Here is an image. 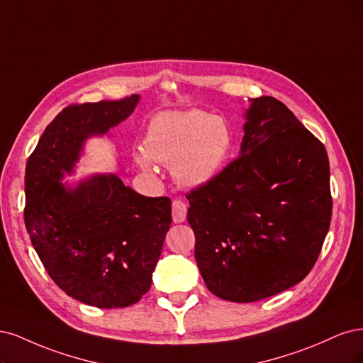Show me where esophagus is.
<instances>
[{"label":"esophagus","instance_id":"esophagus-1","mask_svg":"<svg viewBox=\"0 0 363 363\" xmlns=\"http://www.w3.org/2000/svg\"><path fill=\"white\" fill-rule=\"evenodd\" d=\"M172 216H173L174 223H182L186 217V205L182 201H173Z\"/></svg>","mask_w":363,"mask_h":363}]
</instances>
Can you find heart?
<instances>
[{
	"instance_id": "heart-1",
	"label": "heart",
	"mask_w": 363,
	"mask_h": 363,
	"mask_svg": "<svg viewBox=\"0 0 363 363\" xmlns=\"http://www.w3.org/2000/svg\"><path fill=\"white\" fill-rule=\"evenodd\" d=\"M232 146L228 123L205 111H164L149 122L145 149L134 160L140 167L154 169V159L172 166L173 178L186 189L211 181L223 167Z\"/></svg>"
}]
</instances>
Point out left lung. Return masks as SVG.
<instances>
[{"label": "left lung", "instance_id": "1", "mask_svg": "<svg viewBox=\"0 0 363 363\" xmlns=\"http://www.w3.org/2000/svg\"><path fill=\"white\" fill-rule=\"evenodd\" d=\"M244 116L240 157L186 194L206 288L237 303L301 282L332 218L324 145L273 96L252 99Z\"/></svg>", "mask_w": 363, "mask_h": 363}]
</instances>
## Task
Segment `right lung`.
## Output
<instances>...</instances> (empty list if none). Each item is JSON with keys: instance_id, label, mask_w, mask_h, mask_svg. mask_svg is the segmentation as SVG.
I'll list each match as a JSON object with an SVG mask.
<instances>
[{"instance_id": "add662e5", "label": "right lung", "mask_w": 363, "mask_h": 363, "mask_svg": "<svg viewBox=\"0 0 363 363\" xmlns=\"http://www.w3.org/2000/svg\"><path fill=\"white\" fill-rule=\"evenodd\" d=\"M138 95L69 105L46 126L26 167V228L51 279L102 309L126 308L150 288L172 223L169 197L138 194L114 173L62 184L91 135L130 116Z\"/></svg>"}]
</instances>
